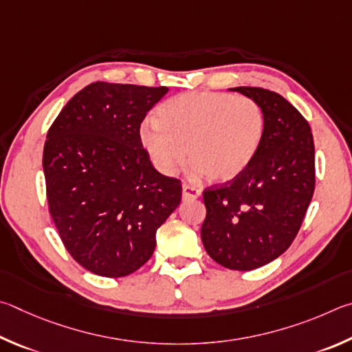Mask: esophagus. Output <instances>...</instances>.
Instances as JSON below:
<instances>
[{"instance_id": "esophagus-1", "label": "esophagus", "mask_w": 352, "mask_h": 352, "mask_svg": "<svg viewBox=\"0 0 352 352\" xmlns=\"http://www.w3.org/2000/svg\"><path fill=\"white\" fill-rule=\"evenodd\" d=\"M201 195V190L198 187L188 186V184H184L182 186V198L184 199H195Z\"/></svg>"}]
</instances>
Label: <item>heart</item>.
<instances>
[{
  "mask_svg": "<svg viewBox=\"0 0 352 352\" xmlns=\"http://www.w3.org/2000/svg\"><path fill=\"white\" fill-rule=\"evenodd\" d=\"M266 117L252 97L192 91L165 100L156 122L139 129L142 146L164 175H175L186 160L212 182L238 177L254 162L264 139Z\"/></svg>",
  "mask_w": 352,
  "mask_h": 352,
  "instance_id": "obj_1",
  "label": "heart"
}]
</instances>
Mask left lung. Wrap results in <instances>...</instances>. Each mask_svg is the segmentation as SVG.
Masks as SVG:
<instances>
[{
    "label": "left lung",
    "instance_id": "obj_1",
    "mask_svg": "<svg viewBox=\"0 0 352 352\" xmlns=\"http://www.w3.org/2000/svg\"><path fill=\"white\" fill-rule=\"evenodd\" d=\"M261 104L264 139L243 175L202 193L207 214L202 244L232 270H254L289 249L316 188V148L300 111L274 91L233 88Z\"/></svg>",
    "mask_w": 352,
    "mask_h": 352
}]
</instances>
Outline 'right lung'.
Wrapping results in <instances>:
<instances>
[{
    "instance_id": "add662e5",
    "label": "right lung",
    "mask_w": 352,
    "mask_h": 352,
    "mask_svg": "<svg viewBox=\"0 0 352 352\" xmlns=\"http://www.w3.org/2000/svg\"><path fill=\"white\" fill-rule=\"evenodd\" d=\"M168 88L96 82L49 128L43 171L61 243L89 272L119 278L150 260L156 232L181 204L182 186L160 175L140 123Z\"/></svg>"
}]
</instances>
